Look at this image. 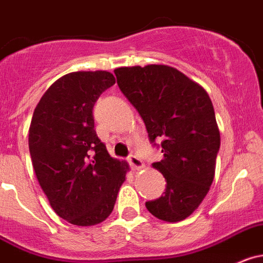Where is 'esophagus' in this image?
Masks as SVG:
<instances>
[{
  "label": "esophagus",
  "mask_w": 263,
  "mask_h": 263,
  "mask_svg": "<svg viewBox=\"0 0 263 263\" xmlns=\"http://www.w3.org/2000/svg\"><path fill=\"white\" fill-rule=\"evenodd\" d=\"M127 161H129L130 166L133 167V169H141V167H143V162H142V160L137 155H129Z\"/></svg>",
  "instance_id": "esophagus-1"
}]
</instances>
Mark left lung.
<instances>
[{
    "label": "left lung",
    "mask_w": 263,
    "mask_h": 263,
    "mask_svg": "<svg viewBox=\"0 0 263 263\" xmlns=\"http://www.w3.org/2000/svg\"><path fill=\"white\" fill-rule=\"evenodd\" d=\"M117 85L136 107L164 159L152 164L166 181L159 199L146 202L156 218H187L208 194L219 151V130L208 92L178 69L162 64L115 69Z\"/></svg>",
    "instance_id": "obj_1"
}]
</instances>
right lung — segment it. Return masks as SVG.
Listing matches in <instances>:
<instances>
[{"label":"right lung","mask_w":263,"mask_h":263,"mask_svg":"<svg viewBox=\"0 0 263 263\" xmlns=\"http://www.w3.org/2000/svg\"><path fill=\"white\" fill-rule=\"evenodd\" d=\"M115 82L106 71L72 72L46 90L32 116L28 143L40 186L55 213L76 226L111 214L129 171L94 129V104Z\"/></svg>","instance_id":"1"}]
</instances>
